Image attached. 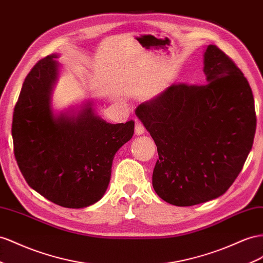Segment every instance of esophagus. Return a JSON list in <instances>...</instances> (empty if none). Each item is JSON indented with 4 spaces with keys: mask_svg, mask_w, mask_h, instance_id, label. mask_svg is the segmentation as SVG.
Returning <instances> with one entry per match:
<instances>
[{
    "mask_svg": "<svg viewBox=\"0 0 263 263\" xmlns=\"http://www.w3.org/2000/svg\"><path fill=\"white\" fill-rule=\"evenodd\" d=\"M145 133V127L144 125L141 124L138 120H136V123H135V134L136 135H143Z\"/></svg>",
    "mask_w": 263,
    "mask_h": 263,
    "instance_id": "34e87169",
    "label": "esophagus"
}]
</instances>
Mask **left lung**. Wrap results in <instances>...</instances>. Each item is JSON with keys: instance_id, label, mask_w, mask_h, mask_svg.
Listing matches in <instances>:
<instances>
[{"instance_id": "8db88e82", "label": "left lung", "mask_w": 263, "mask_h": 263, "mask_svg": "<svg viewBox=\"0 0 263 263\" xmlns=\"http://www.w3.org/2000/svg\"><path fill=\"white\" fill-rule=\"evenodd\" d=\"M203 72L207 84L172 85L136 108L159 156L153 187L179 207L216 199L229 189L257 126L251 87L235 62L208 45Z\"/></svg>"}]
</instances>
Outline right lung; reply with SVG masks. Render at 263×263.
<instances>
[{"instance_id": "obj_1", "label": "right lung", "mask_w": 263, "mask_h": 263, "mask_svg": "<svg viewBox=\"0 0 263 263\" xmlns=\"http://www.w3.org/2000/svg\"><path fill=\"white\" fill-rule=\"evenodd\" d=\"M58 55L39 61L28 73L14 107V155L28 186L65 208L97 202L108 187L118 149L134 135L135 123L109 124L90 102L77 114L54 115Z\"/></svg>"}]
</instances>
